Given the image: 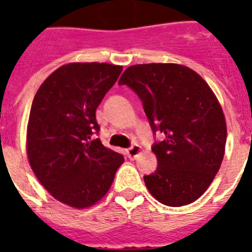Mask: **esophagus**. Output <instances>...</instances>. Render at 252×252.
<instances>
[{"mask_svg": "<svg viewBox=\"0 0 252 252\" xmlns=\"http://www.w3.org/2000/svg\"><path fill=\"white\" fill-rule=\"evenodd\" d=\"M126 152V156H128V158H129V159H134V158L137 157L138 154L141 153V148H140L138 145H132L130 148H128Z\"/></svg>", "mask_w": 252, "mask_h": 252, "instance_id": "obj_1", "label": "esophagus"}]
</instances>
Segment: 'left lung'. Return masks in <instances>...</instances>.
Segmentation results:
<instances>
[{
	"label": "left lung",
	"mask_w": 252,
	"mask_h": 252,
	"mask_svg": "<svg viewBox=\"0 0 252 252\" xmlns=\"http://www.w3.org/2000/svg\"><path fill=\"white\" fill-rule=\"evenodd\" d=\"M119 85L137 94L153 133L162 136L152 146L157 170L144 176L149 192L168 207L193 203L215 179L226 144L225 116L211 87L178 64L133 65Z\"/></svg>",
	"instance_id": "8db88e82"
}]
</instances>
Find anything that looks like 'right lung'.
<instances>
[{
	"mask_svg": "<svg viewBox=\"0 0 252 252\" xmlns=\"http://www.w3.org/2000/svg\"><path fill=\"white\" fill-rule=\"evenodd\" d=\"M123 68L106 63L61 66L39 87L27 128V156L51 195L74 208L94 205L110 189L124 157L103 146L95 111Z\"/></svg>",
	"mask_w": 252,
	"mask_h": 252,
	"instance_id": "add662e5",
	"label": "right lung"
}]
</instances>
